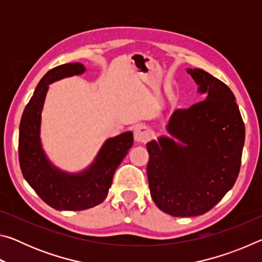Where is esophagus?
<instances>
[{
	"label": "esophagus",
	"instance_id": "1",
	"mask_svg": "<svg viewBox=\"0 0 262 262\" xmlns=\"http://www.w3.org/2000/svg\"><path fill=\"white\" fill-rule=\"evenodd\" d=\"M150 139V129L144 125L137 126L134 129V140L139 143H145Z\"/></svg>",
	"mask_w": 262,
	"mask_h": 262
}]
</instances>
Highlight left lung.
<instances>
[{
	"label": "left lung",
	"mask_w": 262,
	"mask_h": 262,
	"mask_svg": "<svg viewBox=\"0 0 262 262\" xmlns=\"http://www.w3.org/2000/svg\"><path fill=\"white\" fill-rule=\"evenodd\" d=\"M187 73L205 100L177 110L168 121L172 139L147 144L150 194L176 217L203 215L233 187L241 171L245 125L232 91L202 69Z\"/></svg>",
	"instance_id": "1"
}]
</instances>
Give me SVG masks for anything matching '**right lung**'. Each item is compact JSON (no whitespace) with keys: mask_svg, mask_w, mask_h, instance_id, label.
I'll return each instance as SVG.
<instances>
[{"mask_svg":"<svg viewBox=\"0 0 262 262\" xmlns=\"http://www.w3.org/2000/svg\"><path fill=\"white\" fill-rule=\"evenodd\" d=\"M84 70L83 64L75 62L57 66L47 72L25 106L19 125L18 158L21 173L41 200L56 210H85L103 202L112 185L115 170L134 141L130 132L106 141L94 165L81 174H66L47 161L39 132L48 84L82 74Z\"/></svg>","mask_w":262,"mask_h":262,"instance_id":"right-lung-1","label":"right lung"}]
</instances>
